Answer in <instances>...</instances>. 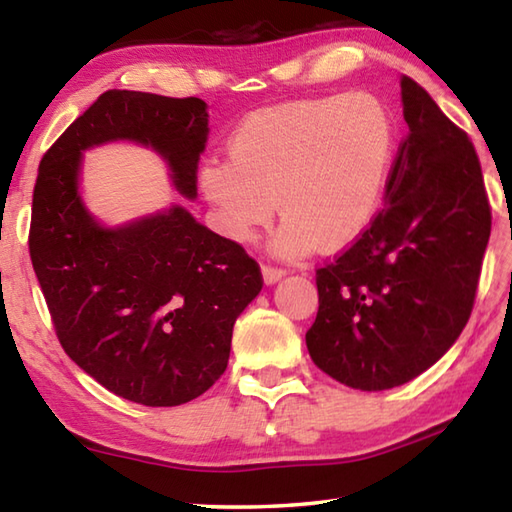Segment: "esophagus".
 Instances as JSON below:
<instances>
[{
  "label": "esophagus",
  "mask_w": 512,
  "mask_h": 512,
  "mask_svg": "<svg viewBox=\"0 0 512 512\" xmlns=\"http://www.w3.org/2000/svg\"><path fill=\"white\" fill-rule=\"evenodd\" d=\"M262 275H264V281L268 286H273V284H277V281L286 275V270H281V268H273V266H264L262 268Z\"/></svg>",
  "instance_id": "1"
}]
</instances>
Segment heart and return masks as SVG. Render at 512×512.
Masks as SVG:
<instances>
[{"mask_svg":"<svg viewBox=\"0 0 512 512\" xmlns=\"http://www.w3.org/2000/svg\"><path fill=\"white\" fill-rule=\"evenodd\" d=\"M391 158L394 123L372 96L292 101L246 116L228 140V160L200 169V191L237 244L279 209L273 250L299 257L317 244H350L372 224Z\"/></svg>","mask_w":512,"mask_h":512,"instance_id":"1","label":"heart"}]
</instances>
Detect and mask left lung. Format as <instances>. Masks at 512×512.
<instances>
[{
    "instance_id": "8db88e82",
    "label": "left lung",
    "mask_w": 512,
    "mask_h": 512,
    "mask_svg": "<svg viewBox=\"0 0 512 512\" xmlns=\"http://www.w3.org/2000/svg\"><path fill=\"white\" fill-rule=\"evenodd\" d=\"M400 99L409 134L385 209L317 270L319 312L306 332L314 365L361 391L405 385L449 352L471 317L491 237L469 136L409 76Z\"/></svg>"
}]
</instances>
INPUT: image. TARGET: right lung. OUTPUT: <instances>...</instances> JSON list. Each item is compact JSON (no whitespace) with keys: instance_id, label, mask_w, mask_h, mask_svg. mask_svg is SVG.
Instances as JSON below:
<instances>
[{"instance_id":"obj_1","label":"right lung","mask_w":512,"mask_h":512,"mask_svg":"<svg viewBox=\"0 0 512 512\" xmlns=\"http://www.w3.org/2000/svg\"><path fill=\"white\" fill-rule=\"evenodd\" d=\"M209 138L202 99L110 90L39 165L30 259L65 354L112 394L147 407L202 396L224 374L233 325L264 281L244 248L182 204L107 226L81 195L83 154L136 143L165 160L173 189L198 195Z\"/></svg>"}]
</instances>
